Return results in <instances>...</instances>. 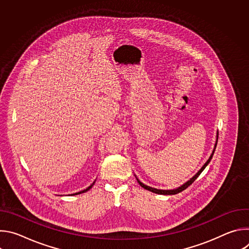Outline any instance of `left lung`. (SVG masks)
I'll return each instance as SVG.
<instances>
[{"label": "left lung", "instance_id": "left-lung-1", "mask_svg": "<svg viewBox=\"0 0 249 249\" xmlns=\"http://www.w3.org/2000/svg\"><path fill=\"white\" fill-rule=\"evenodd\" d=\"M217 143H218V135H217V142H216V144H215V148H214V150H213V153H212V155L210 156V158H209V160L206 161V163L201 167V169L192 177V178L190 179V180H188L187 182H185L183 185H181L180 187H178V188H176V189H172V190H161V189H157V188H153V187H150V186H147V185H145L144 183H142L137 177V181H138V183L143 187V188H145V189H147V190H149V191H151V192H154V193H157V194H161V195H174V194H177V193H179V192H181V191H183V190H185L188 186H190L195 180H196V178L197 177L201 174V172L205 169V167L208 165V163L211 161V160H212V158H213V155H214V153H215V150H216V147H217Z\"/></svg>", "mask_w": 249, "mask_h": 249}]
</instances>
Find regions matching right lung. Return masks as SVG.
Masks as SVG:
<instances>
[{"label":"right lung","instance_id":"1","mask_svg":"<svg viewBox=\"0 0 249 249\" xmlns=\"http://www.w3.org/2000/svg\"><path fill=\"white\" fill-rule=\"evenodd\" d=\"M94 182H95V181H94ZM94 182H93V183H92V184H91V185H90V186H89V187H88V188H86V189H85V190H82V191H80V192H77V193H75V194H72V195H78V194H82V193H85V192H87V191H89V189H90V188H91V187H92V186H93V184H94Z\"/></svg>","mask_w":249,"mask_h":249}]
</instances>
